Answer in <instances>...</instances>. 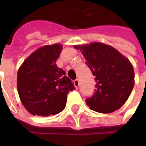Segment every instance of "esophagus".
<instances>
[{"mask_svg": "<svg viewBox=\"0 0 146 146\" xmlns=\"http://www.w3.org/2000/svg\"><path fill=\"white\" fill-rule=\"evenodd\" d=\"M74 86L76 87V88H78V86H79L80 84V81H79V80L78 79H76L75 80H74Z\"/></svg>", "mask_w": 146, "mask_h": 146, "instance_id": "1", "label": "esophagus"}]
</instances>
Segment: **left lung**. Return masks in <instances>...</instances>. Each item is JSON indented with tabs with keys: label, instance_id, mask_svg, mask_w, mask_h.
I'll return each mask as SVG.
<instances>
[{
	"label": "left lung",
	"instance_id": "left-lung-1",
	"mask_svg": "<svg viewBox=\"0 0 146 146\" xmlns=\"http://www.w3.org/2000/svg\"><path fill=\"white\" fill-rule=\"evenodd\" d=\"M74 48L82 53L95 76V95L86 98L90 109L110 113L122 107L135 85V71L128 58L115 48L100 42L74 45Z\"/></svg>",
	"mask_w": 146,
	"mask_h": 146
}]
</instances>
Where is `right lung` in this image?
Wrapping results in <instances>:
<instances>
[{
    "instance_id": "obj_1",
    "label": "right lung",
    "mask_w": 146,
    "mask_h": 146,
    "mask_svg": "<svg viewBox=\"0 0 146 146\" xmlns=\"http://www.w3.org/2000/svg\"><path fill=\"white\" fill-rule=\"evenodd\" d=\"M61 44L42 46L27 57L17 73L19 96L26 110L35 116L60 113L66 107L67 95L74 85L56 61Z\"/></svg>"
}]
</instances>
